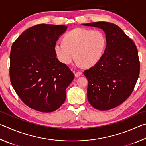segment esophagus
I'll return each instance as SVG.
<instances>
[{"label": "esophagus", "mask_w": 146, "mask_h": 146, "mask_svg": "<svg viewBox=\"0 0 146 146\" xmlns=\"http://www.w3.org/2000/svg\"><path fill=\"white\" fill-rule=\"evenodd\" d=\"M81 75H82V73H81L80 71H77V72L75 73V77H78V76H80Z\"/></svg>", "instance_id": "1"}]
</instances>
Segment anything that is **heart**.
Wrapping results in <instances>:
<instances>
[{
  "mask_svg": "<svg viewBox=\"0 0 146 146\" xmlns=\"http://www.w3.org/2000/svg\"><path fill=\"white\" fill-rule=\"evenodd\" d=\"M106 44L105 36L101 31L76 28L66 35L64 42H56L55 51L64 64H70L75 55L78 64L91 67L100 59Z\"/></svg>",
  "mask_w": 146,
  "mask_h": 146,
  "instance_id": "1",
  "label": "heart"
}]
</instances>
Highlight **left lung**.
Returning <instances> with one entry per match:
<instances>
[{
	"mask_svg": "<svg viewBox=\"0 0 146 146\" xmlns=\"http://www.w3.org/2000/svg\"><path fill=\"white\" fill-rule=\"evenodd\" d=\"M102 29L106 47L98 62L84 75L88 80V99L98 110L117 107L129 97L140 73L137 47L122 29L108 22L82 24Z\"/></svg>",
	"mask_w": 146,
	"mask_h": 146,
	"instance_id": "left-lung-1",
	"label": "left lung"
}]
</instances>
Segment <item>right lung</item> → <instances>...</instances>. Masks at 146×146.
<instances>
[{"label":"right lung","mask_w":146,"mask_h":146,"mask_svg":"<svg viewBox=\"0 0 146 146\" xmlns=\"http://www.w3.org/2000/svg\"><path fill=\"white\" fill-rule=\"evenodd\" d=\"M67 26L37 24L24 31L12 44L9 76L23 102L33 110L49 113L66 100L75 75L56 57L55 44Z\"/></svg>","instance_id":"add662e5"}]
</instances>
